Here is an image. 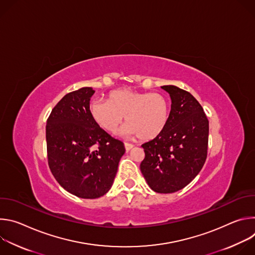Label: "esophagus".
Segmentation results:
<instances>
[{"label":"esophagus","mask_w":255,"mask_h":255,"mask_svg":"<svg viewBox=\"0 0 255 255\" xmlns=\"http://www.w3.org/2000/svg\"><path fill=\"white\" fill-rule=\"evenodd\" d=\"M124 146H125V149H126V151H130L134 146L132 144H130V143H125L124 144Z\"/></svg>","instance_id":"esophagus-1"}]
</instances>
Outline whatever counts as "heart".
Listing matches in <instances>:
<instances>
[{"instance_id": "1", "label": "heart", "mask_w": 255, "mask_h": 255, "mask_svg": "<svg viewBox=\"0 0 255 255\" xmlns=\"http://www.w3.org/2000/svg\"><path fill=\"white\" fill-rule=\"evenodd\" d=\"M89 111L95 123L109 133H115L125 117L124 136L137 135L141 140H150L164 130L169 118V103L159 93L125 88L112 92L108 101L93 100Z\"/></svg>"}]
</instances>
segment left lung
<instances>
[{"label": "left lung", "mask_w": 255, "mask_h": 255, "mask_svg": "<svg viewBox=\"0 0 255 255\" xmlns=\"http://www.w3.org/2000/svg\"><path fill=\"white\" fill-rule=\"evenodd\" d=\"M171 100L168 122L154 139L142 144L145 158L140 170L150 189L175 193L201 171L208 149L209 121L200 103L175 86H163Z\"/></svg>", "instance_id": "1"}]
</instances>
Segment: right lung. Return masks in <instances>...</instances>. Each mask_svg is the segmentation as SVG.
Here are the masks:
<instances>
[{"instance_id": "add662e5", "label": "right lung", "mask_w": 255, "mask_h": 255, "mask_svg": "<svg viewBox=\"0 0 255 255\" xmlns=\"http://www.w3.org/2000/svg\"><path fill=\"white\" fill-rule=\"evenodd\" d=\"M90 87L65 95L46 123L49 168L58 184L83 199H97L111 189L125 153L123 142L112 138L92 119Z\"/></svg>"}]
</instances>
